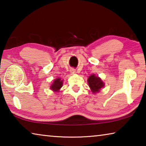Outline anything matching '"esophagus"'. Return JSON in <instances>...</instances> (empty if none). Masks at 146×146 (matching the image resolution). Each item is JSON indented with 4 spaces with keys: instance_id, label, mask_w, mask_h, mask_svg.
Instances as JSON below:
<instances>
[{
    "instance_id": "obj_1",
    "label": "esophagus",
    "mask_w": 146,
    "mask_h": 146,
    "mask_svg": "<svg viewBox=\"0 0 146 146\" xmlns=\"http://www.w3.org/2000/svg\"><path fill=\"white\" fill-rule=\"evenodd\" d=\"M70 72H71V73H75V70H74V69H72V70H70Z\"/></svg>"
}]
</instances>
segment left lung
I'll return each instance as SVG.
<instances>
[{"label":"left lung","instance_id":"left-lung-1","mask_svg":"<svg viewBox=\"0 0 146 146\" xmlns=\"http://www.w3.org/2000/svg\"><path fill=\"white\" fill-rule=\"evenodd\" d=\"M88 82L91 91L94 94L99 92L104 86V83L101 80V78L94 74L89 76Z\"/></svg>","mask_w":146,"mask_h":146}]
</instances>
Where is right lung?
Returning a JSON list of instances; mask_svg holds the SVG:
<instances>
[{
	"label": "right lung",
	"instance_id": "right-lung-1",
	"mask_svg": "<svg viewBox=\"0 0 146 146\" xmlns=\"http://www.w3.org/2000/svg\"><path fill=\"white\" fill-rule=\"evenodd\" d=\"M63 85V80H61L60 78H56L51 86V90L53 91L54 92H58L60 89L62 87Z\"/></svg>",
	"mask_w": 146,
	"mask_h": 146
}]
</instances>
